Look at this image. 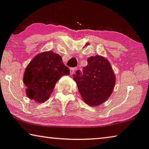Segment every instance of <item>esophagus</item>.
I'll use <instances>...</instances> for the list:
<instances>
[{
    "label": "esophagus",
    "mask_w": 149,
    "mask_h": 149,
    "mask_svg": "<svg viewBox=\"0 0 149 149\" xmlns=\"http://www.w3.org/2000/svg\"><path fill=\"white\" fill-rule=\"evenodd\" d=\"M75 68H70V74H74V72H75Z\"/></svg>",
    "instance_id": "esophagus-1"
}]
</instances>
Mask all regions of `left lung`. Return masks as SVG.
I'll list each match as a JSON object with an SVG mask.
<instances>
[{"label":"left lung","mask_w":149,"mask_h":149,"mask_svg":"<svg viewBox=\"0 0 149 149\" xmlns=\"http://www.w3.org/2000/svg\"><path fill=\"white\" fill-rule=\"evenodd\" d=\"M82 72L76 71L75 81L82 98L88 105L96 106L104 102L112 92L115 75L108 59L100 55L90 57Z\"/></svg>","instance_id":"1"}]
</instances>
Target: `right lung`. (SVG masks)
<instances>
[{"label":"right lung","instance_id":"right-lung-1","mask_svg":"<svg viewBox=\"0 0 149 149\" xmlns=\"http://www.w3.org/2000/svg\"><path fill=\"white\" fill-rule=\"evenodd\" d=\"M70 75V70L62 62L61 57L53 52L39 53L25 71L23 82L26 95L37 102L49 99L56 82L62 75Z\"/></svg>","mask_w":149,"mask_h":149}]
</instances>
